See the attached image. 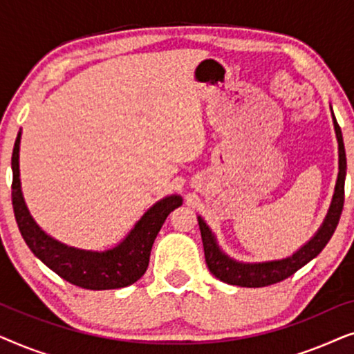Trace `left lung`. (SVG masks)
I'll return each instance as SVG.
<instances>
[{"label":"left lung","instance_id":"1","mask_svg":"<svg viewBox=\"0 0 354 354\" xmlns=\"http://www.w3.org/2000/svg\"><path fill=\"white\" fill-rule=\"evenodd\" d=\"M332 109V108H330ZM333 129H335V137L338 142V177L335 183V192H333L330 207H328L327 216L319 227L316 234L304 243L301 248L295 251L292 256L274 261H263V263H243L230 258L224 253V250L219 246L214 232L209 229L205 219L198 216V224H200L203 248H205V258L209 272L222 282L236 287L246 288H259L268 287V285L282 282L290 275H293L298 269H301L304 264L316 258L321 251L326 248L328 240L332 239L335 232L340 214L343 209V201H345V177H346V154L345 145L340 125L337 124L335 115L332 111Z\"/></svg>","mask_w":354,"mask_h":354}]
</instances>
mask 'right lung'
<instances>
[{"instance_id": "add662e5", "label": "right lung", "mask_w": 354, "mask_h": 354, "mask_svg": "<svg viewBox=\"0 0 354 354\" xmlns=\"http://www.w3.org/2000/svg\"><path fill=\"white\" fill-rule=\"evenodd\" d=\"M21 135L22 130H19L11 159L12 207L22 239L32 253L59 277L86 290L122 288L137 282L147 272L158 232L171 211L182 205V196L169 195L154 203L125 239L113 248L93 251L61 243L37 224L24 200L19 172Z\"/></svg>"}]
</instances>
